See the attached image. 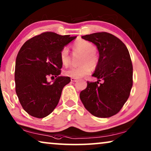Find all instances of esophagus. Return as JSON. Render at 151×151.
Listing matches in <instances>:
<instances>
[{
  "mask_svg": "<svg viewBox=\"0 0 151 151\" xmlns=\"http://www.w3.org/2000/svg\"><path fill=\"white\" fill-rule=\"evenodd\" d=\"M71 82H77V80H76V78H71Z\"/></svg>",
  "mask_w": 151,
  "mask_h": 151,
  "instance_id": "obj_1",
  "label": "esophagus"
}]
</instances>
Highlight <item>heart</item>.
<instances>
[{"label": "heart", "mask_w": 151, "mask_h": 151, "mask_svg": "<svg viewBox=\"0 0 151 151\" xmlns=\"http://www.w3.org/2000/svg\"><path fill=\"white\" fill-rule=\"evenodd\" d=\"M74 50L82 53L80 64L82 65L76 67H71L65 70V76L76 79L81 78L91 73L90 65L94 67L96 65L97 58L96 51V47L92 42L83 39H79L73 44ZM60 60L63 65L67 66L69 63V50L67 47H65L60 51Z\"/></svg>", "instance_id": "b5f03b06"}]
</instances>
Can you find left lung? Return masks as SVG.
I'll return each instance as SVG.
<instances>
[{
  "label": "left lung",
  "instance_id": "1",
  "mask_svg": "<svg viewBox=\"0 0 151 151\" xmlns=\"http://www.w3.org/2000/svg\"><path fill=\"white\" fill-rule=\"evenodd\" d=\"M82 38L96 45L100 55L92 75L98 81L87 82L80 98L93 115L110 117L121 110L133 86V65L129 50L118 38L109 33H94ZM101 79L103 83H99Z\"/></svg>",
  "mask_w": 151,
  "mask_h": 151
}]
</instances>
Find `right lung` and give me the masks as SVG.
<instances>
[{
  "label": "right lung",
  "mask_w": 151,
  "mask_h": 151,
  "mask_svg": "<svg viewBox=\"0 0 151 151\" xmlns=\"http://www.w3.org/2000/svg\"><path fill=\"white\" fill-rule=\"evenodd\" d=\"M75 38L76 36L44 32L26 41L18 51L15 66L16 92L28 114L43 118L58 104L63 88L71 82L69 77L59 76L63 67L60 51ZM49 76L57 78L53 83L47 81Z\"/></svg>",
  "instance_id": "1"
}]
</instances>
